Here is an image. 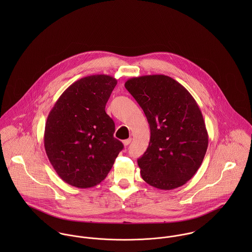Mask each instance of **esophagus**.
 Here are the masks:
<instances>
[{"mask_svg": "<svg viewBox=\"0 0 252 252\" xmlns=\"http://www.w3.org/2000/svg\"><path fill=\"white\" fill-rule=\"evenodd\" d=\"M131 139H127V140H125V141H123V144L125 145V146H127V145H129L130 143H131Z\"/></svg>", "mask_w": 252, "mask_h": 252, "instance_id": "obj_1", "label": "esophagus"}]
</instances>
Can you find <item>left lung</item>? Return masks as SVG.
<instances>
[{
	"label": "left lung",
	"instance_id": "8db88e82",
	"mask_svg": "<svg viewBox=\"0 0 252 252\" xmlns=\"http://www.w3.org/2000/svg\"><path fill=\"white\" fill-rule=\"evenodd\" d=\"M125 87L143 108L150 128L148 147L138 159L143 180L162 190L185 184L200 168L209 144L195 99L164 74L132 77Z\"/></svg>",
	"mask_w": 252,
	"mask_h": 252
}]
</instances>
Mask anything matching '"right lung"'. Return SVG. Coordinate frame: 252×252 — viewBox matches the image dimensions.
<instances>
[{
  "label": "right lung",
  "mask_w": 252,
  "mask_h": 252,
  "mask_svg": "<svg viewBox=\"0 0 252 252\" xmlns=\"http://www.w3.org/2000/svg\"><path fill=\"white\" fill-rule=\"evenodd\" d=\"M116 84L107 74L82 77L63 92L47 116L46 155L57 175L72 186L99 184L123 148L105 109Z\"/></svg>",
  "instance_id": "1"
}]
</instances>
